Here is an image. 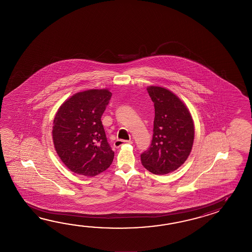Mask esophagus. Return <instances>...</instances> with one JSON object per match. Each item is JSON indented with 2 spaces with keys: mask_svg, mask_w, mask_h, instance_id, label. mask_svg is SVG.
Returning a JSON list of instances; mask_svg holds the SVG:
<instances>
[{
  "mask_svg": "<svg viewBox=\"0 0 252 252\" xmlns=\"http://www.w3.org/2000/svg\"><path fill=\"white\" fill-rule=\"evenodd\" d=\"M131 143H132L131 140H122V139H117V140L114 142L113 146H114L115 148H120V147L123 146V145L131 144Z\"/></svg>",
  "mask_w": 252,
  "mask_h": 252,
  "instance_id": "obj_1",
  "label": "esophagus"
}]
</instances>
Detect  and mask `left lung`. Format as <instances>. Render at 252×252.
Masks as SVG:
<instances>
[{"label":"left lung","mask_w":252,"mask_h":252,"mask_svg":"<svg viewBox=\"0 0 252 252\" xmlns=\"http://www.w3.org/2000/svg\"><path fill=\"white\" fill-rule=\"evenodd\" d=\"M155 107L153 138L140 155L141 164L155 175L177 170L188 159L194 139V125L188 108L173 92L161 86L147 88Z\"/></svg>","instance_id":"8db88e82"}]
</instances>
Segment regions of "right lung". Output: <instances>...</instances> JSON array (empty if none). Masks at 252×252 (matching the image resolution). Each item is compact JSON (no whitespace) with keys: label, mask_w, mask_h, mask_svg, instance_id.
<instances>
[{"label":"right lung","mask_w":252,"mask_h":252,"mask_svg":"<svg viewBox=\"0 0 252 252\" xmlns=\"http://www.w3.org/2000/svg\"><path fill=\"white\" fill-rule=\"evenodd\" d=\"M111 97L107 88L79 92L65 100L55 115V150L64 166L75 174L94 177L113 163L114 152L101 121Z\"/></svg>","instance_id":"right-lung-1"}]
</instances>
